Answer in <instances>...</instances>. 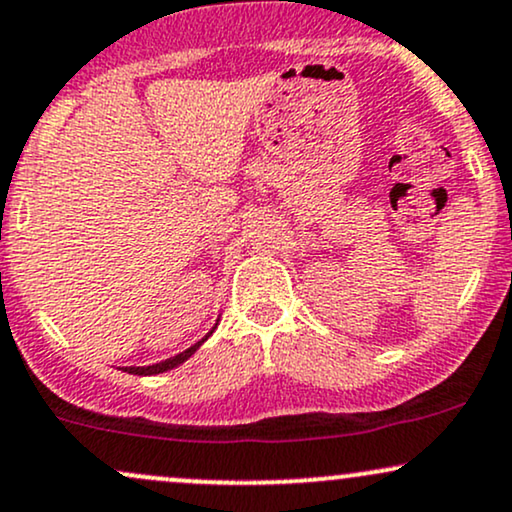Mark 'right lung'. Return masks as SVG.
Returning a JSON list of instances; mask_svg holds the SVG:
<instances>
[{
    "label": "right lung",
    "mask_w": 512,
    "mask_h": 512,
    "mask_svg": "<svg viewBox=\"0 0 512 512\" xmlns=\"http://www.w3.org/2000/svg\"><path fill=\"white\" fill-rule=\"evenodd\" d=\"M219 322V319H217ZM217 329V324L212 326V331ZM212 331H209V334H212ZM207 334V336H209ZM207 336L202 338V341H197V343H193V346H190L188 350H183V353H178V355H174V357H169V360H162V362H157V365H147V367H121L123 372H128V374H138V377H152V374H162V372H169V369H174V367H178V365H183V362L188 360L190 355L195 353L197 348L202 346V343L207 341Z\"/></svg>",
    "instance_id": "obj_1"
}]
</instances>
